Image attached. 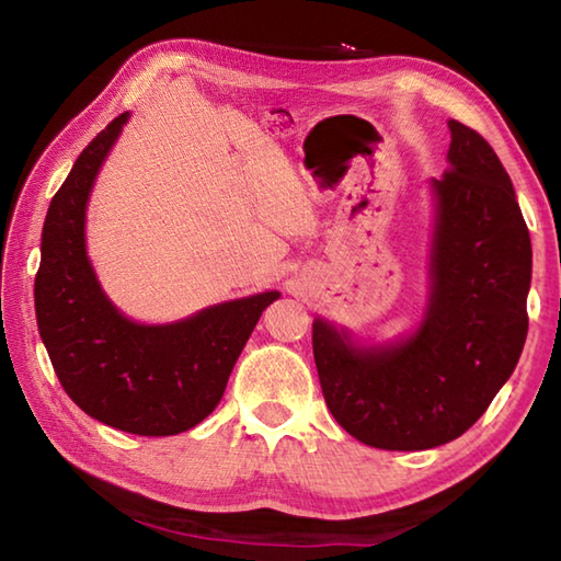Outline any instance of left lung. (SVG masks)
<instances>
[{
  "mask_svg": "<svg viewBox=\"0 0 561 561\" xmlns=\"http://www.w3.org/2000/svg\"><path fill=\"white\" fill-rule=\"evenodd\" d=\"M448 126V170L433 180L438 225L423 327L403 344L368 351L321 319L311 329L331 415L381 450L460 438L515 371L527 339L531 242L515 187L478 130Z\"/></svg>",
  "mask_w": 561,
  "mask_h": 561,
  "instance_id": "obj_1",
  "label": "left lung"
}]
</instances>
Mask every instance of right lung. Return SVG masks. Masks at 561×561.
<instances>
[{"instance_id":"obj_1","label":"right lung","mask_w":561,"mask_h":561,"mask_svg":"<svg viewBox=\"0 0 561 561\" xmlns=\"http://www.w3.org/2000/svg\"><path fill=\"white\" fill-rule=\"evenodd\" d=\"M126 121L121 113L83 148L54 195L34 307L71 401L111 428L158 438L195 428L215 411L237 356L279 291L217 304L168 327L136 324L113 309L89 264L83 220L93 180Z\"/></svg>"}]
</instances>
